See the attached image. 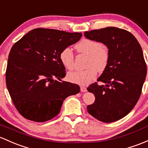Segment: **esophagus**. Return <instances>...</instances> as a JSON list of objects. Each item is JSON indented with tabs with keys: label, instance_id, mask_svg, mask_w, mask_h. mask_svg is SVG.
I'll return each instance as SVG.
<instances>
[{
	"label": "esophagus",
	"instance_id": "34e87169",
	"mask_svg": "<svg viewBox=\"0 0 148 148\" xmlns=\"http://www.w3.org/2000/svg\"><path fill=\"white\" fill-rule=\"evenodd\" d=\"M80 90L82 92H86L87 91V88L84 86H80Z\"/></svg>",
	"mask_w": 148,
	"mask_h": 148
}]
</instances>
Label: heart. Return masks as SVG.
Returning <instances> with one entry per match:
<instances>
[{
  "label": "heart",
  "instance_id": "obj_1",
  "mask_svg": "<svg viewBox=\"0 0 148 148\" xmlns=\"http://www.w3.org/2000/svg\"><path fill=\"white\" fill-rule=\"evenodd\" d=\"M77 52L89 56L87 66L83 71H75L68 74V79L71 82L85 85L90 83L96 77L97 71L104 72L109 66L110 53L106 46L99 41L90 39H83L77 45ZM60 61L66 69L74 68V54L71 49L65 48L60 53Z\"/></svg>",
  "mask_w": 148,
  "mask_h": 148
}]
</instances>
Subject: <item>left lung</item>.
Here are the masks:
<instances>
[{"label": "left lung", "instance_id": "obj_1", "mask_svg": "<svg viewBox=\"0 0 148 148\" xmlns=\"http://www.w3.org/2000/svg\"><path fill=\"white\" fill-rule=\"evenodd\" d=\"M87 39L104 44L110 53L109 66L87 87L95 101L87 106L90 115L100 121L111 123L122 119L138 102L147 74L143 50L136 38L127 30L114 27L85 32Z\"/></svg>", "mask_w": 148, "mask_h": 148}]
</instances>
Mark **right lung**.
Masks as SVG:
<instances>
[{
    "label": "right lung",
    "mask_w": 148,
    "mask_h": 148,
    "mask_svg": "<svg viewBox=\"0 0 148 148\" xmlns=\"http://www.w3.org/2000/svg\"><path fill=\"white\" fill-rule=\"evenodd\" d=\"M82 34L36 28L15 43L9 53L5 80L12 102L24 118L44 122L56 116L63 101L80 92L78 85L61 80L66 68L60 53ZM57 78L59 81L53 80Z\"/></svg>",
    "instance_id": "add662e5"
}]
</instances>
